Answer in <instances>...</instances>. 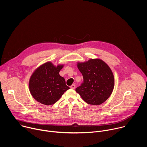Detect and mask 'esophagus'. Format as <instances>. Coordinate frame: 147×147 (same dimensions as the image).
Listing matches in <instances>:
<instances>
[{
    "label": "esophagus",
    "instance_id": "34e87169",
    "mask_svg": "<svg viewBox=\"0 0 147 147\" xmlns=\"http://www.w3.org/2000/svg\"><path fill=\"white\" fill-rule=\"evenodd\" d=\"M70 87V88H71V89H75L76 86H75L74 84H72Z\"/></svg>",
    "mask_w": 147,
    "mask_h": 147
}]
</instances>
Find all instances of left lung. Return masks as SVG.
<instances>
[{"mask_svg": "<svg viewBox=\"0 0 147 147\" xmlns=\"http://www.w3.org/2000/svg\"><path fill=\"white\" fill-rule=\"evenodd\" d=\"M77 67L83 76V81L76 89L82 99L90 105H100L111 95L115 85L113 73L100 59H90L78 63Z\"/></svg>", "mask_w": 147, "mask_h": 147, "instance_id": "left-lung-1", "label": "left lung"}]
</instances>
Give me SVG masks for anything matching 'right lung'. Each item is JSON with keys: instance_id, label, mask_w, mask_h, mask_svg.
<instances>
[{"instance_id": "add662e5", "label": "right lung", "mask_w": 147, "mask_h": 147, "mask_svg": "<svg viewBox=\"0 0 147 147\" xmlns=\"http://www.w3.org/2000/svg\"><path fill=\"white\" fill-rule=\"evenodd\" d=\"M62 67L63 65L55 67L51 62H47L34 72L29 81V88L36 100L51 105L70 89L66 84L65 78L59 74Z\"/></svg>"}]
</instances>
